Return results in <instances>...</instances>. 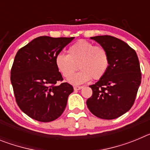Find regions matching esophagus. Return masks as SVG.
I'll return each mask as SVG.
<instances>
[{
	"mask_svg": "<svg viewBox=\"0 0 150 150\" xmlns=\"http://www.w3.org/2000/svg\"><path fill=\"white\" fill-rule=\"evenodd\" d=\"M83 86H74V90H80L81 88H83Z\"/></svg>",
	"mask_w": 150,
	"mask_h": 150,
	"instance_id": "obj_1",
	"label": "esophagus"
}]
</instances>
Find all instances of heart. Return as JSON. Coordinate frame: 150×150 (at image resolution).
I'll use <instances>...</instances> for the list:
<instances>
[{"instance_id": "obj_1", "label": "heart", "mask_w": 150, "mask_h": 150, "mask_svg": "<svg viewBox=\"0 0 150 150\" xmlns=\"http://www.w3.org/2000/svg\"><path fill=\"white\" fill-rule=\"evenodd\" d=\"M109 64L107 50L84 40L71 45L67 55L60 53L55 58V65L66 79H69L78 67L81 69L79 73L69 80L75 85L86 83L91 78L100 79L106 74Z\"/></svg>"}]
</instances>
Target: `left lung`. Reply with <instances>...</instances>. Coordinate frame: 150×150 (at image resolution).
<instances>
[{"label":"left lung","mask_w":150,"mask_h":150,"mask_svg":"<svg viewBox=\"0 0 150 150\" xmlns=\"http://www.w3.org/2000/svg\"><path fill=\"white\" fill-rule=\"evenodd\" d=\"M91 39L107 50L110 64L104 76L89 86L92 95L87 100V107L97 117L113 120L128 112L134 103L141 83L138 57L134 50L114 37Z\"/></svg>","instance_id":"1"}]
</instances>
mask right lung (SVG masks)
I'll list each match as a JSON object with an SVG mask.
<instances>
[{
  "label": "right lung",
  "instance_id": "1",
  "mask_svg": "<svg viewBox=\"0 0 150 150\" xmlns=\"http://www.w3.org/2000/svg\"><path fill=\"white\" fill-rule=\"evenodd\" d=\"M74 38L41 36L17 52L10 80L17 104L29 117L49 122L63 113L74 88L57 84L63 78L55 58Z\"/></svg>",
  "mask_w": 150,
  "mask_h": 150
}]
</instances>
